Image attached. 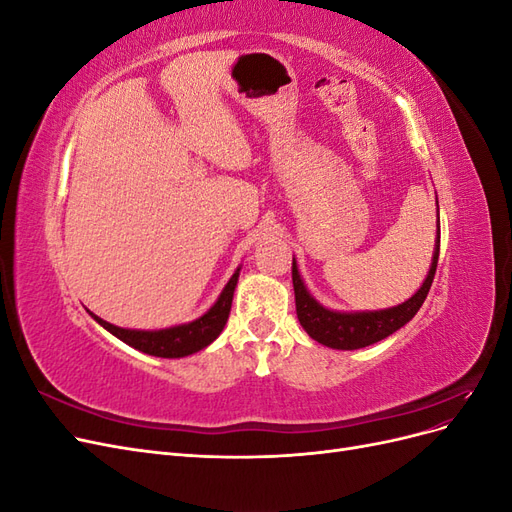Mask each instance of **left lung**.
I'll return each mask as SVG.
<instances>
[{
  "mask_svg": "<svg viewBox=\"0 0 512 512\" xmlns=\"http://www.w3.org/2000/svg\"><path fill=\"white\" fill-rule=\"evenodd\" d=\"M440 256V224H438V239L436 250H433L431 269L427 273V280L418 288L414 297L397 307L380 309V312H331V309L322 307L312 294L303 286V280L297 269V262L292 260V286H294V303H297V318L307 335L316 339L318 344L329 346L335 350H356L380 342V339L393 335L397 329L404 327L406 322L414 318V314L421 309L423 301L427 299V292L431 288L433 275H436Z\"/></svg>",
  "mask_w": 512,
  "mask_h": 512,
  "instance_id": "1",
  "label": "left lung"
}]
</instances>
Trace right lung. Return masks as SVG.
I'll list each match as a JSON object with an SVG mask.
<instances>
[{"label":"right lung","instance_id":"right-lung-1","mask_svg":"<svg viewBox=\"0 0 512 512\" xmlns=\"http://www.w3.org/2000/svg\"><path fill=\"white\" fill-rule=\"evenodd\" d=\"M237 280H239V269L232 273V277L220 294V299L215 301V305L207 314H203L194 322L179 324V327L160 329V331H134V329L115 327V324L106 322L91 312L89 314L94 316L106 331H111L128 346L151 356H162V359H179V356H188L207 348L213 339L222 333L230 314L232 294H235Z\"/></svg>","mask_w":512,"mask_h":512}]
</instances>
